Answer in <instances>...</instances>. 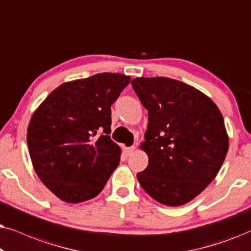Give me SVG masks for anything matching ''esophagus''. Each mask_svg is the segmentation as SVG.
Returning a JSON list of instances; mask_svg holds the SVG:
<instances>
[{"label": "esophagus", "instance_id": "esophagus-1", "mask_svg": "<svg viewBox=\"0 0 251 251\" xmlns=\"http://www.w3.org/2000/svg\"><path fill=\"white\" fill-rule=\"evenodd\" d=\"M134 150H135V147H124V152H125L126 156L132 155V153L134 152Z\"/></svg>", "mask_w": 251, "mask_h": 251}]
</instances>
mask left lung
Segmentation results:
<instances>
[{
    "label": "left lung",
    "mask_w": 251,
    "mask_h": 251,
    "mask_svg": "<svg viewBox=\"0 0 251 251\" xmlns=\"http://www.w3.org/2000/svg\"><path fill=\"white\" fill-rule=\"evenodd\" d=\"M131 83L149 120L140 146L149 162L138 173L140 185L162 204H186L216 178L228 151L222 112L211 99L179 80L141 76Z\"/></svg>",
    "instance_id": "obj_1"
}]
</instances>
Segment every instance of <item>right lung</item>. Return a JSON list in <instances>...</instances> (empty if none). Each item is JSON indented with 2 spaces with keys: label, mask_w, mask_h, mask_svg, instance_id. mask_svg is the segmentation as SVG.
<instances>
[{
  "label": "right lung",
  "mask_w": 251,
  "mask_h": 251,
  "mask_svg": "<svg viewBox=\"0 0 251 251\" xmlns=\"http://www.w3.org/2000/svg\"><path fill=\"white\" fill-rule=\"evenodd\" d=\"M129 81L120 73H99L64 82L32 115L27 146L33 168L62 201L98 196L118 166L122 151L108 135L111 105Z\"/></svg>",
  "instance_id": "obj_1"
}]
</instances>
